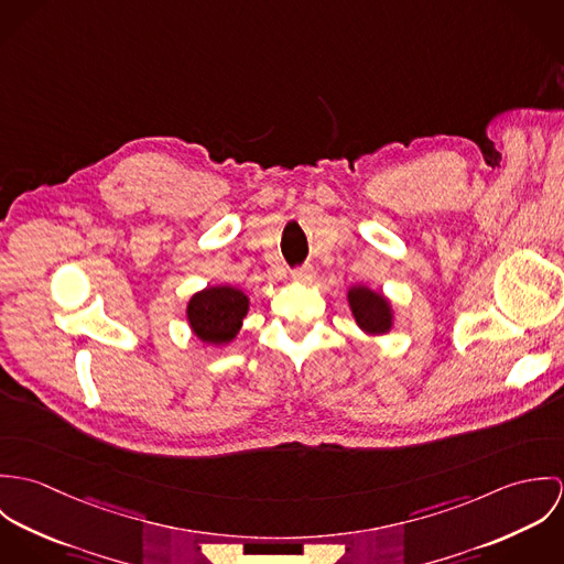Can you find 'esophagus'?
<instances>
[{
  "mask_svg": "<svg viewBox=\"0 0 564 564\" xmlns=\"http://www.w3.org/2000/svg\"><path fill=\"white\" fill-rule=\"evenodd\" d=\"M293 278L300 280V282H311L315 278V269L311 264H304V267H295L293 269Z\"/></svg>",
  "mask_w": 564,
  "mask_h": 564,
  "instance_id": "esophagus-1",
  "label": "esophagus"
}]
</instances>
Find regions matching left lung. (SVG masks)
<instances>
[{
    "label": "left lung",
    "mask_w": 564,
    "mask_h": 564,
    "mask_svg": "<svg viewBox=\"0 0 564 564\" xmlns=\"http://www.w3.org/2000/svg\"><path fill=\"white\" fill-rule=\"evenodd\" d=\"M349 306H351L356 322L365 332H369V334L389 332L391 306L382 295H378L365 286H358V289L349 291Z\"/></svg>",
    "instance_id": "8db88e82"
}]
</instances>
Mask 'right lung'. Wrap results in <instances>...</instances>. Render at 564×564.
Returning <instances> with one entry per match:
<instances>
[{
    "instance_id": "1",
    "label": "right lung",
    "mask_w": 564,
    "mask_h": 564,
    "mask_svg": "<svg viewBox=\"0 0 564 564\" xmlns=\"http://www.w3.org/2000/svg\"><path fill=\"white\" fill-rule=\"evenodd\" d=\"M247 295L232 286H213L206 289L188 302V322L193 332L206 343H230L239 327L242 317L247 315Z\"/></svg>"
}]
</instances>
